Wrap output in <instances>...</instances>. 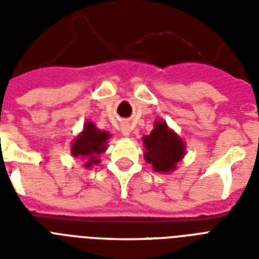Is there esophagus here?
<instances>
[{
    "instance_id": "34e87169",
    "label": "esophagus",
    "mask_w": 259,
    "mask_h": 259,
    "mask_svg": "<svg viewBox=\"0 0 259 259\" xmlns=\"http://www.w3.org/2000/svg\"><path fill=\"white\" fill-rule=\"evenodd\" d=\"M122 134L125 136V137H129L130 136V127L127 125L122 126Z\"/></svg>"
}]
</instances>
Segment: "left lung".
Instances as JSON below:
<instances>
[{"label":"left lung","mask_w":259,"mask_h":259,"mask_svg":"<svg viewBox=\"0 0 259 259\" xmlns=\"http://www.w3.org/2000/svg\"><path fill=\"white\" fill-rule=\"evenodd\" d=\"M145 146V160L156 172L168 173L176 169L177 162L185 154V144L165 121L154 122V129L142 138Z\"/></svg>","instance_id":"1"}]
</instances>
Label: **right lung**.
<instances>
[{"label": "right lung", "mask_w": 259, "mask_h": 259, "mask_svg": "<svg viewBox=\"0 0 259 259\" xmlns=\"http://www.w3.org/2000/svg\"><path fill=\"white\" fill-rule=\"evenodd\" d=\"M110 134L107 132L97 129L91 121H87L83 126V132L75 138L71 145V154L74 157L87 158L86 168L99 164V154L107 149V140Z\"/></svg>", "instance_id": "right-lung-1"}]
</instances>
